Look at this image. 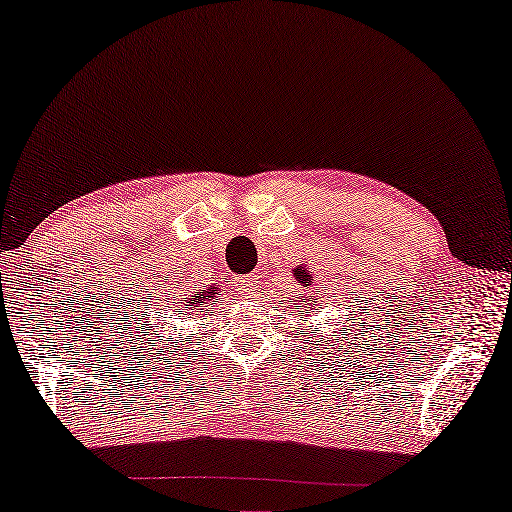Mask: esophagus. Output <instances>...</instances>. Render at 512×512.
<instances>
[{
    "label": "esophagus",
    "mask_w": 512,
    "mask_h": 512,
    "mask_svg": "<svg viewBox=\"0 0 512 512\" xmlns=\"http://www.w3.org/2000/svg\"><path fill=\"white\" fill-rule=\"evenodd\" d=\"M236 288L240 290V295L251 297L256 292V288H258V281L254 279V276H238Z\"/></svg>",
    "instance_id": "34e87169"
}]
</instances>
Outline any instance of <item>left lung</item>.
Here are the masks:
<instances>
[{"mask_svg":"<svg viewBox=\"0 0 512 512\" xmlns=\"http://www.w3.org/2000/svg\"><path fill=\"white\" fill-rule=\"evenodd\" d=\"M295 276H297V281L301 283V286H311V283H313V276L308 274V270H304V267H297ZM295 335H297V333H295Z\"/></svg>","mask_w":512,"mask_h":512,"instance_id":"left-lung-1","label":"left lung"}]
</instances>
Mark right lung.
Segmentation results:
<instances>
[{
  "label": "right lung",
  "instance_id": "right-lung-1",
  "mask_svg": "<svg viewBox=\"0 0 512 512\" xmlns=\"http://www.w3.org/2000/svg\"><path fill=\"white\" fill-rule=\"evenodd\" d=\"M213 295H217L215 290H211V292H199L197 297H195V295H192V297H190V295H188V297L179 295L181 299H174L170 306H165V313H167V315H174V320H186V317L190 315V311H192V313H201V311H204V308H201V306H204L206 299L213 297ZM161 317H163V315H161ZM165 326H167V324L161 322V329H165ZM172 329H174V335H177V324H174ZM149 331H152V329H149ZM154 338H163L161 331H154ZM170 340H172V338H170ZM152 345H154V342H152Z\"/></svg>",
  "mask_w": 512,
  "mask_h": 512
}]
</instances>
